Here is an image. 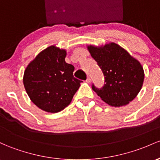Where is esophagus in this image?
<instances>
[{
    "label": "esophagus",
    "mask_w": 160,
    "mask_h": 160,
    "mask_svg": "<svg viewBox=\"0 0 160 160\" xmlns=\"http://www.w3.org/2000/svg\"><path fill=\"white\" fill-rule=\"evenodd\" d=\"M91 82H92V79H91V78H90V77H88L87 79H86L87 83H91Z\"/></svg>",
    "instance_id": "obj_1"
}]
</instances>
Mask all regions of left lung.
<instances>
[{
	"label": "left lung",
	"instance_id": "1",
	"mask_svg": "<svg viewBox=\"0 0 160 160\" xmlns=\"http://www.w3.org/2000/svg\"><path fill=\"white\" fill-rule=\"evenodd\" d=\"M91 56L104 75V85L92 89L108 104L122 107L128 104L141 90L144 71L140 62L115 42L104 46H87Z\"/></svg>",
	"mask_w": 160,
	"mask_h": 160
}]
</instances>
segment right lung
<instances>
[{"label":"right lung","instance_id":"1","mask_svg":"<svg viewBox=\"0 0 160 160\" xmlns=\"http://www.w3.org/2000/svg\"><path fill=\"white\" fill-rule=\"evenodd\" d=\"M66 50L50 46L26 68L23 85L32 102L42 111L57 113L71 103L82 81L74 77L75 67L66 63Z\"/></svg>","mask_w":160,"mask_h":160}]
</instances>
